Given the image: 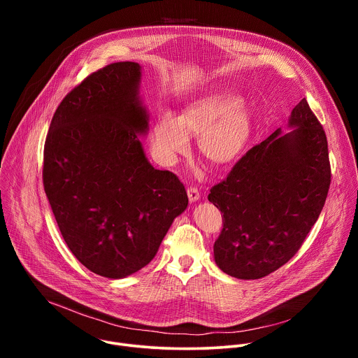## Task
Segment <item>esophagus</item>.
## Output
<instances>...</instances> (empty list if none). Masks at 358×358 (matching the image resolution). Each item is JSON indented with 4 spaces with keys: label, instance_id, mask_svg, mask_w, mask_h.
Masks as SVG:
<instances>
[{
    "label": "esophagus",
    "instance_id": "esophagus-1",
    "mask_svg": "<svg viewBox=\"0 0 358 358\" xmlns=\"http://www.w3.org/2000/svg\"><path fill=\"white\" fill-rule=\"evenodd\" d=\"M187 194H188V198L191 202H195L199 199V191L196 187H188L187 188Z\"/></svg>",
    "mask_w": 358,
    "mask_h": 358
}]
</instances>
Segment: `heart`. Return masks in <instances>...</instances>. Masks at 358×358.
Returning <instances> with one entry per match:
<instances>
[{
	"instance_id": "heart-1",
	"label": "heart",
	"mask_w": 358,
	"mask_h": 358,
	"mask_svg": "<svg viewBox=\"0 0 358 358\" xmlns=\"http://www.w3.org/2000/svg\"><path fill=\"white\" fill-rule=\"evenodd\" d=\"M252 133V115L239 97L211 94L191 103L181 117L163 113L152 129V150L170 164L189 148L188 134L199 136L202 157L213 166H225L241 156Z\"/></svg>"
}]
</instances>
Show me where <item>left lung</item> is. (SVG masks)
Returning <instances> with one entry per match:
<instances>
[{
	"mask_svg": "<svg viewBox=\"0 0 358 358\" xmlns=\"http://www.w3.org/2000/svg\"><path fill=\"white\" fill-rule=\"evenodd\" d=\"M289 126L296 129H278L248 150L208 194L224 214L215 262L229 276L261 279L283 266L323 210L331 182L327 137L308 100L294 106Z\"/></svg>",
	"mask_w": 358,
	"mask_h": 358,
	"instance_id": "1",
	"label": "left lung"
}]
</instances>
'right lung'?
<instances>
[{
    "label": "right lung",
    "mask_w": 358,
    "mask_h": 358,
    "mask_svg": "<svg viewBox=\"0 0 358 358\" xmlns=\"http://www.w3.org/2000/svg\"><path fill=\"white\" fill-rule=\"evenodd\" d=\"M140 76L136 62L90 73L61 101L43 147V188L59 231L83 266L109 279L150 264L188 206L178 177L145 159Z\"/></svg>",
    "instance_id": "obj_1"
}]
</instances>
